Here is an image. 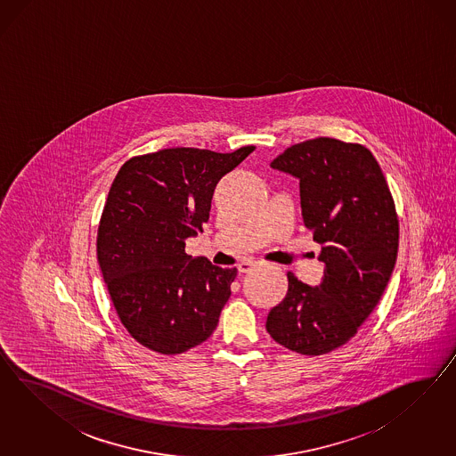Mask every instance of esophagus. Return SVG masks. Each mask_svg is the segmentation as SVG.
Listing matches in <instances>:
<instances>
[{
  "instance_id": "esophagus-1",
  "label": "esophagus",
  "mask_w": 456,
  "mask_h": 456,
  "mask_svg": "<svg viewBox=\"0 0 456 456\" xmlns=\"http://www.w3.org/2000/svg\"><path fill=\"white\" fill-rule=\"evenodd\" d=\"M254 265H256L254 261H242V263L237 265V269H239V273H248Z\"/></svg>"
}]
</instances>
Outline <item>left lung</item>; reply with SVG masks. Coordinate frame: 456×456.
Masks as SVG:
<instances>
[{"label": "left lung", "instance_id": "obj_1", "mask_svg": "<svg viewBox=\"0 0 456 456\" xmlns=\"http://www.w3.org/2000/svg\"><path fill=\"white\" fill-rule=\"evenodd\" d=\"M299 179L304 225L321 246L322 282L288 273L286 297L271 309V338L304 356L345 346L373 313L396 264L400 221L383 170L361 143L318 137L271 162Z\"/></svg>", "mask_w": 456, "mask_h": 456}]
</instances>
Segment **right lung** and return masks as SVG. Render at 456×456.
<instances>
[{
	"label": "right lung",
	"mask_w": 456,
	"mask_h": 456,
	"mask_svg": "<svg viewBox=\"0 0 456 456\" xmlns=\"http://www.w3.org/2000/svg\"><path fill=\"white\" fill-rule=\"evenodd\" d=\"M254 149H164L132 157L111 182L98 264L125 330L151 351L180 354L217 328L237 269L189 256L185 239L204 231L217 182Z\"/></svg>",
	"instance_id": "1"
}]
</instances>
